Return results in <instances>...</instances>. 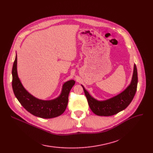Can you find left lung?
<instances>
[{"label": "left lung", "mask_w": 153, "mask_h": 153, "mask_svg": "<svg viewBox=\"0 0 153 153\" xmlns=\"http://www.w3.org/2000/svg\"><path fill=\"white\" fill-rule=\"evenodd\" d=\"M138 72L134 64L130 84L126 89L115 97L106 100L99 101L93 98L84 87L83 89L89 105L94 113L99 116H111L125 110L131 102L137 89Z\"/></svg>", "instance_id": "8db88e82"}]
</instances>
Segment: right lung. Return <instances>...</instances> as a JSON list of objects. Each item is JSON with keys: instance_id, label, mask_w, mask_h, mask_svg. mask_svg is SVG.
<instances>
[{"instance_id": "add662e5", "label": "right lung", "mask_w": 153, "mask_h": 153, "mask_svg": "<svg viewBox=\"0 0 153 153\" xmlns=\"http://www.w3.org/2000/svg\"><path fill=\"white\" fill-rule=\"evenodd\" d=\"M17 56L12 68V89L16 98L28 112L36 117L43 118L57 117L64 113L68 103L69 94L75 84L74 80H70L62 85L61 93L58 97L51 100L38 99L28 93L22 84L17 74Z\"/></svg>"}]
</instances>
